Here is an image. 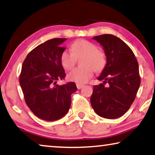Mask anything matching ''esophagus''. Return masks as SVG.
I'll use <instances>...</instances> for the list:
<instances>
[{"mask_svg":"<svg viewBox=\"0 0 155 155\" xmlns=\"http://www.w3.org/2000/svg\"><path fill=\"white\" fill-rule=\"evenodd\" d=\"M77 87L78 90H80L81 88H82L83 87V85L80 84V83H77Z\"/></svg>","mask_w":155,"mask_h":155,"instance_id":"obj_1","label":"esophagus"}]
</instances>
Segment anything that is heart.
<instances>
[{
	"instance_id": "heart-1",
	"label": "heart",
	"mask_w": 155,
	"mask_h": 155,
	"mask_svg": "<svg viewBox=\"0 0 155 155\" xmlns=\"http://www.w3.org/2000/svg\"><path fill=\"white\" fill-rule=\"evenodd\" d=\"M71 51H63L61 55V63L65 70H70L76 63V58L83 56L81 68H75L68 74L71 81L78 83H86L92 77L94 70L100 72L106 64V57L102 51L97 50V46L89 41L81 39L71 45Z\"/></svg>"
}]
</instances>
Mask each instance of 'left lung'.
Returning a JSON list of instances; mask_svg holds the SVG:
<instances>
[{"label":"left lung","instance_id":"obj_1","mask_svg":"<svg viewBox=\"0 0 155 155\" xmlns=\"http://www.w3.org/2000/svg\"><path fill=\"white\" fill-rule=\"evenodd\" d=\"M92 38L103 47L107 62L97 78L104 82L93 86L91 105L99 116L117 119L128 110L136 97L141 83L138 62L130 47L117 36L104 34Z\"/></svg>","mask_w":155,"mask_h":155}]
</instances>
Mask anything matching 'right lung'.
<instances>
[{
  "instance_id": "add662e5",
  "label": "right lung",
  "mask_w": 155,
  "mask_h": 155,
  "mask_svg": "<svg viewBox=\"0 0 155 155\" xmlns=\"http://www.w3.org/2000/svg\"><path fill=\"white\" fill-rule=\"evenodd\" d=\"M66 38H53L36 47L22 65L19 81L26 104L36 117L53 121L67 114L71 95L77 90L74 82L56 84L64 79L65 70L61 55L65 48L61 44Z\"/></svg>"
}]
</instances>
